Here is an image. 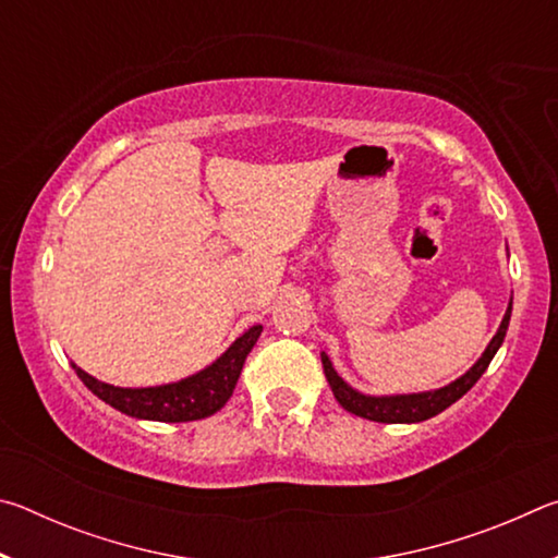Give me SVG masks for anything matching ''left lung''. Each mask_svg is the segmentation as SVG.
Listing matches in <instances>:
<instances>
[{
	"mask_svg": "<svg viewBox=\"0 0 558 558\" xmlns=\"http://www.w3.org/2000/svg\"><path fill=\"white\" fill-rule=\"evenodd\" d=\"M509 317H512V298H509L507 313L502 317V323H499L495 337L489 339V344L483 352V356H480L465 374L458 376L456 381H450L448 386H440V389L421 391V393H393V396L362 393V391H356L354 386H349L342 376L337 374L332 362H329V356L323 352V366H325L329 389H332L339 405H342L344 411L359 415V418L376 421V423L428 421V418H433V415H438L440 411H446L448 405H452L458 399H462V396H465L472 386L477 384V379L485 374L489 362H493V356L497 354V349L505 342Z\"/></svg>",
	"mask_w": 558,
	"mask_h": 558,
	"instance_id": "8db88e82",
	"label": "left lung"
}]
</instances>
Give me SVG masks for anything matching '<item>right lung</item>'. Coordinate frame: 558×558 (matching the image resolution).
<instances>
[{
  "mask_svg": "<svg viewBox=\"0 0 558 558\" xmlns=\"http://www.w3.org/2000/svg\"><path fill=\"white\" fill-rule=\"evenodd\" d=\"M263 332V325H256L235 339V342L226 349V352L204 366L186 379H179L162 386H145V389H125V386H112L106 381H98L96 376L83 372L81 366L73 364L78 379L88 386V389L106 401L120 413L132 415L140 421H159V423H184V421H199L206 415H214L221 411L226 401L231 399L239 381L243 362L253 344L258 342Z\"/></svg>",
  "mask_w": 558,
  "mask_h": 558,
  "instance_id": "1",
  "label": "right lung"
}]
</instances>
